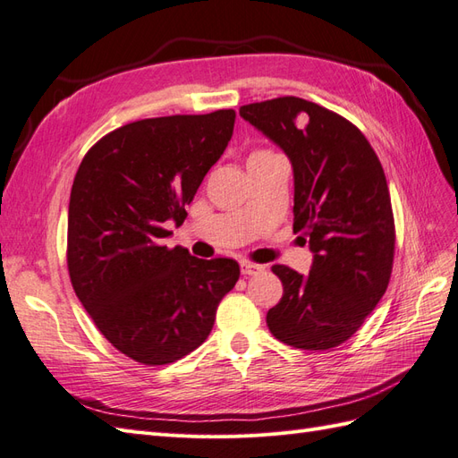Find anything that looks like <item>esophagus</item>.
Returning a JSON list of instances; mask_svg holds the SVG:
<instances>
[{
	"label": "esophagus",
	"instance_id": "esophagus-1",
	"mask_svg": "<svg viewBox=\"0 0 458 458\" xmlns=\"http://www.w3.org/2000/svg\"><path fill=\"white\" fill-rule=\"evenodd\" d=\"M240 268H242V275H245V276H255V275H259V273L265 271L263 265L250 263V261H242Z\"/></svg>",
	"mask_w": 458,
	"mask_h": 458
}]
</instances>
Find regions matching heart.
<instances>
[{
  "label": "heart",
  "mask_w": 458,
  "mask_h": 458,
  "mask_svg": "<svg viewBox=\"0 0 458 458\" xmlns=\"http://www.w3.org/2000/svg\"><path fill=\"white\" fill-rule=\"evenodd\" d=\"M257 155H268V152H253L251 157H257Z\"/></svg>",
  "instance_id": "1"
}]
</instances>
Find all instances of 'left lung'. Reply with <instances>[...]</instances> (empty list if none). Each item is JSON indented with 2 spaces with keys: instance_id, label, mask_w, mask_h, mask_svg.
<instances>
[{
  "instance_id": "1",
  "label": "left lung",
  "mask_w": 458,
  "mask_h": 458,
  "mask_svg": "<svg viewBox=\"0 0 458 458\" xmlns=\"http://www.w3.org/2000/svg\"><path fill=\"white\" fill-rule=\"evenodd\" d=\"M240 115L288 157L294 232H306L313 253L308 275L273 267L284 294L267 313L268 331L294 348H335L391 278L394 220L381 162L356 125L303 98L248 104Z\"/></svg>"
}]
</instances>
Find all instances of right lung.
<instances>
[{"label": "right lung", "mask_w": 458, "mask_h": 458, "mask_svg": "<svg viewBox=\"0 0 458 458\" xmlns=\"http://www.w3.org/2000/svg\"><path fill=\"white\" fill-rule=\"evenodd\" d=\"M236 112L150 117L102 137L81 162L69 199L67 265L77 298L122 354L164 366L201 346L233 259H197L164 238L226 150Z\"/></svg>", "instance_id": "obj_1"}]
</instances>
